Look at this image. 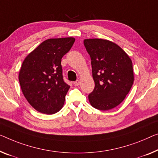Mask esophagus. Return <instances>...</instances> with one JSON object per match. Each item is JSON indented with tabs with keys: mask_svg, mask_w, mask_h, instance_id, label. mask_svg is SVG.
<instances>
[{
	"mask_svg": "<svg viewBox=\"0 0 158 158\" xmlns=\"http://www.w3.org/2000/svg\"><path fill=\"white\" fill-rule=\"evenodd\" d=\"M79 83H80L79 80H77V81H74V84L75 86H78V85H79Z\"/></svg>",
	"mask_w": 158,
	"mask_h": 158,
	"instance_id": "esophagus-1",
	"label": "esophagus"
}]
</instances>
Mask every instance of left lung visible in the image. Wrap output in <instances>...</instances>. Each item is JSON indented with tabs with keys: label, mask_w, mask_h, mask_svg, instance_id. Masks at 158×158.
<instances>
[{
	"label": "left lung",
	"mask_w": 158,
	"mask_h": 158,
	"mask_svg": "<svg viewBox=\"0 0 158 158\" xmlns=\"http://www.w3.org/2000/svg\"><path fill=\"white\" fill-rule=\"evenodd\" d=\"M84 44L90 55L95 83L89 102L96 109H111L123 102L133 85L132 61L118 45L106 40L86 39Z\"/></svg>",
	"instance_id": "left-lung-1"
}]
</instances>
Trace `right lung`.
I'll return each mask as SVG.
<instances>
[{"instance_id": "1", "label": "right lung", "mask_w": 158, "mask_h": 158, "mask_svg": "<svg viewBox=\"0 0 158 158\" xmlns=\"http://www.w3.org/2000/svg\"><path fill=\"white\" fill-rule=\"evenodd\" d=\"M75 41L73 37L48 39L23 61L19 81L25 98L37 111L58 112L70 86L63 79L61 61Z\"/></svg>"}]
</instances>
